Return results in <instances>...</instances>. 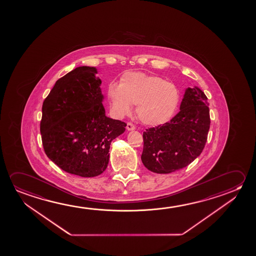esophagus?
Here are the masks:
<instances>
[{"label":"esophagus","mask_w":256,"mask_h":256,"mask_svg":"<svg viewBox=\"0 0 256 256\" xmlns=\"http://www.w3.org/2000/svg\"><path fill=\"white\" fill-rule=\"evenodd\" d=\"M126 130H128V131H131V130H136V126H134V125L133 124V123L128 122V123L126 124Z\"/></svg>","instance_id":"34e87169"}]
</instances>
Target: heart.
I'll list each match as a JSON object with an SVG mask.
<instances>
[{"label": "heart", "mask_w": 256, "mask_h": 256, "mask_svg": "<svg viewBox=\"0 0 256 256\" xmlns=\"http://www.w3.org/2000/svg\"><path fill=\"white\" fill-rule=\"evenodd\" d=\"M107 96L114 114L122 118L130 114L136 104L138 120L147 126H158L168 122L176 114L181 94L176 84L140 72L122 75L118 85L110 83Z\"/></svg>", "instance_id": "b5f03b06"}]
</instances>
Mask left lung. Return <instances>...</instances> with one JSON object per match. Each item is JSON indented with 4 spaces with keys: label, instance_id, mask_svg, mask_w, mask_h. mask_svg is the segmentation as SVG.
I'll list each match as a JSON object with an SVG mask.
<instances>
[{
    "label": "left lung",
    "instance_id": "obj_1",
    "mask_svg": "<svg viewBox=\"0 0 256 256\" xmlns=\"http://www.w3.org/2000/svg\"><path fill=\"white\" fill-rule=\"evenodd\" d=\"M210 128L208 98L198 86L185 90L180 112L142 134V164L157 174L182 170L200 155Z\"/></svg>",
    "mask_w": 256,
    "mask_h": 256
}]
</instances>
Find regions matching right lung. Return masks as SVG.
<instances>
[{"instance_id":"obj_1","label":"right lung","mask_w":256,"mask_h":256,"mask_svg":"<svg viewBox=\"0 0 256 256\" xmlns=\"http://www.w3.org/2000/svg\"><path fill=\"white\" fill-rule=\"evenodd\" d=\"M96 67L79 66L58 80L42 104L40 134L48 158L67 173L82 177L106 170L112 141L125 122L109 118L102 106Z\"/></svg>"}]
</instances>
